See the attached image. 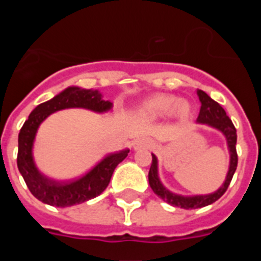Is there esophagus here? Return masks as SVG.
<instances>
[{
    "label": "esophagus",
    "mask_w": 261,
    "mask_h": 261,
    "mask_svg": "<svg viewBox=\"0 0 261 261\" xmlns=\"http://www.w3.org/2000/svg\"><path fill=\"white\" fill-rule=\"evenodd\" d=\"M136 150H140V149H149L151 146L150 140H146V138H138L136 140L135 144H133Z\"/></svg>",
    "instance_id": "esophagus-1"
}]
</instances>
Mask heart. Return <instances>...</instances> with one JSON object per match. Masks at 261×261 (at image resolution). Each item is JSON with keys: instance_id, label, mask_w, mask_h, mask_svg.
<instances>
[{"instance_id": "1", "label": "heart", "mask_w": 261, "mask_h": 261, "mask_svg": "<svg viewBox=\"0 0 261 261\" xmlns=\"http://www.w3.org/2000/svg\"><path fill=\"white\" fill-rule=\"evenodd\" d=\"M191 107L186 100H176L174 95L170 94H156L150 96L142 103L140 112L149 119H158L171 112L179 119H186L190 115Z\"/></svg>"}]
</instances>
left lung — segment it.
Instances as JSON below:
<instances>
[{"label":"left lung","mask_w":261,"mask_h":261,"mask_svg":"<svg viewBox=\"0 0 261 261\" xmlns=\"http://www.w3.org/2000/svg\"><path fill=\"white\" fill-rule=\"evenodd\" d=\"M201 102V108H200V114L197 117V121L201 124H208V125L213 126V128L218 129L225 135L226 141H227V146L230 150V167L227 176H226L225 183L222 184L220 190L216 191L211 195H201V196H180L175 195V193L170 192L166 190L162 183L159 181L158 177V168H156V158L154 154H151L153 161H151L150 171H149V184H150L151 190L155 195H158L162 200H165L168 204L177 206V208L183 209H197L202 208V206H208V205L213 204L217 200L220 199L221 196L227 191L231 181L234 172L238 166V154H237V129H235L234 124L229 116L226 115L225 110L221 107L217 102H214L213 99L204 93L202 90L197 91Z\"/></svg>","instance_id":"left-lung-1"}]
</instances>
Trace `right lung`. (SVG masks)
<instances>
[{"instance_id":"right-lung-1","label":"right lung","mask_w":261,"mask_h":261,"mask_svg":"<svg viewBox=\"0 0 261 261\" xmlns=\"http://www.w3.org/2000/svg\"><path fill=\"white\" fill-rule=\"evenodd\" d=\"M82 107L95 112H105L112 107V103L103 100L102 95L94 90L68 87L48 102L39 105L30 114L18 136L17 165L19 172L29 187L30 192L44 204L65 208L81 204L99 196L107 188L115 168L126 158L129 150L108 154L93 170L80 179L70 181H55L43 176L38 171L32 159V145L36 130L52 112L64 108Z\"/></svg>"}]
</instances>
